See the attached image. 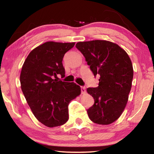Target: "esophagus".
Segmentation results:
<instances>
[{
	"label": "esophagus",
	"mask_w": 154,
	"mask_h": 154,
	"mask_svg": "<svg viewBox=\"0 0 154 154\" xmlns=\"http://www.w3.org/2000/svg\"><path fill=\"white\" fill-rule=\"evenodd\" d=\"M81 92H82V94H85V93L86 92L85 87H81Z\"/></svg>",
	"instance_id": "obj_1"
}]
</instances>
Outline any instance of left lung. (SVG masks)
<instances>
[{"mask_svg": "<svg viewBox=\"0 0 154 154\" xmlns=\"http://www.w3.org/2000/svg\"><path fill=\"white\" fill-rule=\"evenodd\" d=\"M76 47L94 76H100L98 87L87 89L94 100L87 110L88 117L97 124H111L120 117L127 103L134 75L131 60L124 49L109 41L80 42Z\"/></svg>", "mask_w": 154, "mask_h": 154, "instance_id": "1", "label": "left lung"}]
</instances>
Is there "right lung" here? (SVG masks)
<instances>
[{"mask_svg": "<svg viewBox=\"0 0 154 154\" xmlns=\"http://www.w3.org/2000/svg\"><path fill=\"white\" fill-rule=\"evenodd\" d=\"M74 45L47 42L31 51L22 67L20 81L27 103L35 118L49 128L67 122L68 105L81 94L75 83L58 80L57 77L65 76L63 58Z\"/></svg>", "mask_w": 154, "mask_h": 154, "instance_id": "1", "label": "right lung"}]
</instances>
